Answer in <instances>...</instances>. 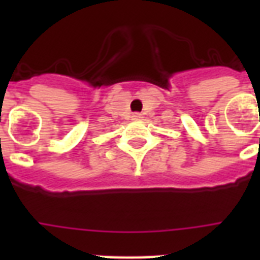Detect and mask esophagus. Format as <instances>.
Listing matches in <instances>:
<instances>
[{
	"label": "esophagus",
	"mask_w": 260,
	"mask_h": 260,
	"mask_svg": "<svg viewBox=\"0 0 260 260\" xmlns=\"http://www.w3.org/2000/svg\"><path fill=\"white\" fill-rule=\"evenodd\" d=\"M132 118H134V120H140V118H142V114L134 113V114H132Z\"/></svg>",
	"instance_id": "esophagus-1"
}]
</instances>
